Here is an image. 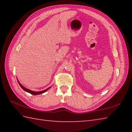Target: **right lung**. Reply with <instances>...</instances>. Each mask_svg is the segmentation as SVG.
<instances>
[{"instance_id": "add662e5", "label": "right lung", "mask_w": 132, "mask_h": 132, "mask_svg": "<svg viewBox=\"0 0 132 132\" xmlns=\"http://www.w3.org/2000/svg\"><path fill=\"white\" fill-rule=\"evenodd\" d=\"M18 83H19V85L22 88H23V89H24V90L25 91H26V92H29V93L31 94H32V95H39V94H43V93H44V92H45L46 91L48 90V89H50V87L47 88V89H45V90H44V91L36 92V91H32V90H30V89H28L26 88V87H24L23 86H22V85H21V83L19 82V80H18Z\"/></svg>"}]
</instances>
